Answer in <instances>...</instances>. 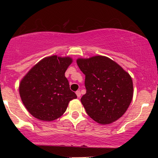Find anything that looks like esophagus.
Instances as JSON below:
<instances>
[{"label":"esophagus","instance_id":"obj_1","mask_svg":"<svg viewBox=\"0 0 158 158\" xmlns=\"http://www.w3.org/2000/svg\"><path fill=\"white\" fill-rule=\"evenodd\" d=\"M75 94H76V95H77V96L78 97H81V92H80V90H77L76 92H75Z\"/></svg>","mask_w":158,"mask_h":158}]
</instances>
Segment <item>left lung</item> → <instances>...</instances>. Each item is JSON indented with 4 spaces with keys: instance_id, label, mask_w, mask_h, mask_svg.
Returning <instances> with one entry per match:
<instances>
[{
    "instance_id": "8db88e82",
    "label": "left lung",
    "mask_w": 158,
    "mask_h": 158,
    "mask_svg": "<svg viewBox=\"0 0 158 158\" xmlns=\"http://www.w3.org/2000/svg\"><path fill=\"white\" fill-rule=\"evenodd\" d=\"M85 75L86 94L81 99L95 122L111 124L122 116L133 97V83L129 73L113 60L103 56L77 60Z\"/></svg>"
}]
</instances>
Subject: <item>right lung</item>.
I'll return each instance as SVG.
<instances>
[{"label": "right lung", "instance_id": "add662e5", "mask_svg": "<svg viewBox=\"0 0 158 158\" xmlns=\"http://www.w3.org/2000/svg\"><path fill=\"white\" fill-rule=\"evenodd\" d=\"M72 62L70 57L57 55L44 58L23 77L19 94L26 109L35 118L57 119L65 112L69 102L77 98L64 76Z\"/></svg>", "mask_w": 158, "mask_h": 158}]
</instances>
